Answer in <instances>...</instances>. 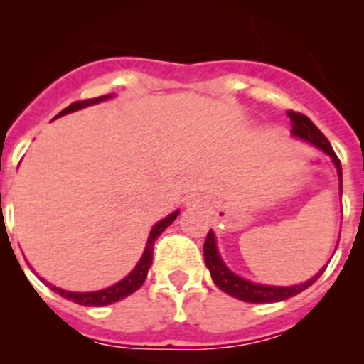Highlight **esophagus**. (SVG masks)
<instances>
[{
    "label": "esophagus",
    "instance_id": "1",
    "mask_svg": "<svg viewBox=\"0 0 364 364\" xmlns=\"http://www.w3.org/2000/svg\"><path fill=\"white\" fill-rule=\"evenodd\" d=\"M189 204H197V202H200V200H198V198H195V197H193V198H189Z\"/></svg>",
    "mask_w": 364,
    "mask_h": 364
}]
</instances>
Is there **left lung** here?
<instances>
[{"mask_svg": "<svg viewBox=\"0 0 364 364\" xmlns=\"http://www.w3.org/2000/svg\"><path fill=\"white\" fill-rule=\"evenodd\" d=\"M288 117H290V122H291V133H294L295 136L314 144L315 147H319V149H323L324 153L332 156L333 164H336L337 167V173H339L341 189H343L341 160L337 159L336 151L332 149V146H330V142H328V138L324 136V134L319 131V127H317L310 118L304 117L302 112L288 111ZM204 260L208 269H210L211 279H213L215 284H217L222 291H226L228 295L240 299V301L244 302H279V301H284V299H290L294 297V295L306 290L308 286L314 284V282L323 275L324 269H326V266H324V268L315 275V277H311L310 281L302 282V284H297V286L255 284V282L246 281V279L235 275L231 269H228V266L222 262L220 255H218L215 235L211 230L210 233H208V237H205V242H204Z\"/></svg>", "mask_w": 364, "mask_h": 364, "instance_id": "1", "label": "left lung"}]
</instances>
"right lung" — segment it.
Segmentation results:
<instances>
[{
  "label": "right lung",
  "mask_w": 364,
  "mask_h": 364,
  "mask_svg": "<svg viewBox=\"0 0 364 364\" xmlns=\"http://www.w3.org/2000/svg\"><path fill=\"white\" fill-rule=\"evenodd\" d=\"M107 98H109V95L98 96V98H91V100H80V102H74V104H70L69 107L63 109V111L60 112L58 117L67 114V112H70V111H78V109L87 107V105L98 104V102H102V100H107ZM176 217H178V211H175V213H171L169 217L162 218V220L154 224L153 230H151L149 239H147L142 259H140V262L136 264V268H134L133 272H131L129 275L124 279V281L117 282L114 286H109V288H105V290L87 291V294H74V291L60 290V288H56V286H50V288H53L56 294L62 295L63 299H67V301H73V302H76V304H82V306H105V304H112V302L122 301V299L127 297V295H131L133 291H136L138 288L144 284V281H146V277H147V272H149V268H151V262H153L154 240L159 239V235L162 233V231L166 230V228L169 226V224H171Z\"/></svg>",
  "instance_id": "right-lung-1"
}]
</instances>
